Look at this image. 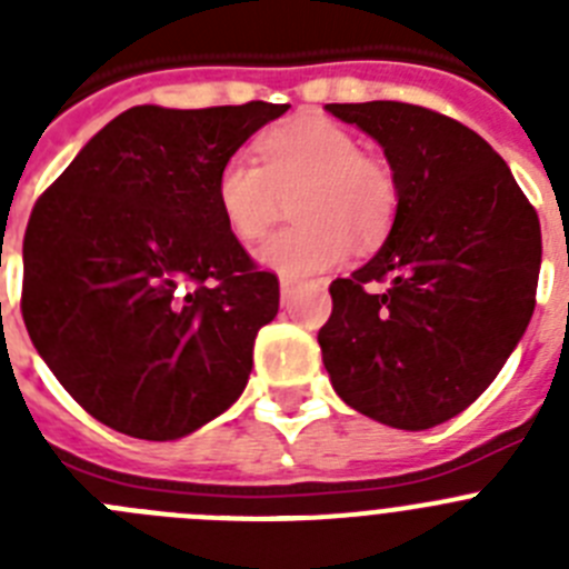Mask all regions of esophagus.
<instances>
[{"label":"esophagus","instance_id":"esophagus-1","mask_svg":"<svg viewBox=\"0 0 569 569\" xmlns=\"http://www.w3.org/2000/svg\"><path fill=\"white\" fill-rule=\"evenodd\" d=\"M293 284H296V281H293V279H281V281H279V290H281V301H288V299H290V293H293Z\"/></svg>","mask_w":569,"mask_h":569}]
</instances>
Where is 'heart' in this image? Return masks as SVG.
<instances>
[{"mask_svg": "<svg viewBox=\"0 0 569 569\" xmlns=\"http://www.w3.org/2000/svg\"><path fill=\"white\" fill-rule=\"evenodd\" d=\"M261 164L248 150L228 156L216 176V204L230 233L256 241L296 193L290 228L270 236L256 259L284 279L328 270L350 253V239L373 248L399 208L393 173L361 153L353 133L325 116H296L261 136Z\"/></svg>", "mask_w": 569, "mask_h": 569, "instance_id": "b5f03b06", "label": "heart"}]
</instances>
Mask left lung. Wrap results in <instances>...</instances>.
<instances>
[{"label":"left lung","mask_w":569,"mask_h":569,"mask_svg":"<svg viewBox=\"0 0 569 569\" xmlns=\"http://www.w3.org/2000/svg\"><path fill=\"white\" fill-rule=\"evenodd\" d=\"M325 110L381 144L399 208L379 253L330 284L321 359L345 405L427 430L479 399L525 336L539 216L505 159L450 116L405 102Z\"/></svg>","instance_id":"8db88e82"}]
</instances>
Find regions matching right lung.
<instances>
[{
	"label": "right lung",
	"instance_id": "right-lung-1",
	"mask_svg": "<svg viewBox=\"0 0 569 569\" xmlns=\"http://www.w3.org/2000/svg\"><path fill=\"white\" fill-rule=\"evenodd\" d=\"M290 104H139L104 124L24 230L30 341L93 419L170 441L222 416L279 313L216 204V176Z\"/></svg>",
	"mask_w": 569,
	"mask_h": 569
}]
</instances>
